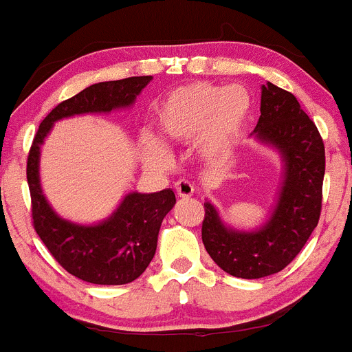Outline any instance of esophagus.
<instances>
[{"instance_id":"34e87169","label":"esophagus","mask_w":352,"mask_h":352,"mask_svg":"<svg viewBox=\"0 0 352 352\" xmlns=\"http://www.w3.org/2000/svg\"><path fill=\"white\" fill-rule=\"evenodd\" d=\"M175 190L180 197H190L194 194V186L187 180H179L175 182Z\"/></svg>"}]
</instances>
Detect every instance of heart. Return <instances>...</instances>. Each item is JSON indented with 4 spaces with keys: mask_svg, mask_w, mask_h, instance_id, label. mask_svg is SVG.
<instances>
[{
    "mask_svg": "<svg viewBox=\"0 0 352 352\" xmlns=\"http://www.w3.org/2000/svg\"><path fill=\"white\" fill-rule=\"evenodd\" d=\"M252 98L240 85L197 83L170 91L156 112L158 129L170 143H190L197 138V151L206 160H219L230 151L250 116ZM141 153L158 168L172 163L168 148L155 138H143Z\"/></svg>",
    "mask_w": 352,
    "mask_h": 352,
    "instance_id": "obj_1",
    "label": "heart"
}]
</instances>
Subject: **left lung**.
<instances>
[{
  "mask_svg": "<svg viewBox=\"0 0 352 352\" xmlns=\"http://www.w3.org/2000/svg\"><path fill=\"white\" fill-rule=\"evenodd\" d=\"M261 143L279 151L285 172L272 214L255 232L230 228L211 202H204L202 243L225 272L258 279L283 271L318 225L325 148L314 120L293 94L262 85L261 117L254 129Z\"/></svg>",
  "mask_w": 352,
  "mask_h": 352,
  "instance_id": "left-lung-1",
  "label": "left lung"
}]
</instances>
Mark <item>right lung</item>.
<instances>
[{"mask_svg":"<svg viewBox=\"0 0 352 352\" xmlns=\"http://www.w3.org/2000/svg\"><path fill=\"white\" fill-rule=\"evenodd\" d=\"M151 76L102 81L61 102L38 126L27 160L34 228L52 257L69 274L91 285H127L140 278L155 257L163 218L175 204L172 189L129 192L119 208L97 225H78L56 214L38 177L41 146L56 120L80 113H107L131 107Z\"/></svg>","mask_w":352,"mask_h":352,"instance_id":"right-lung-1","label":"right lung"}]
</instances>
